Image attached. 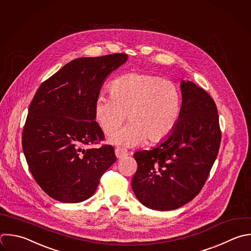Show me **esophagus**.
<instances>
[{
	"mask_svg": "<svg viewBox=\"0 0 251 251\" xmlns=\"http://www.w3.org/2000/svg\"><path fill=\"white\" fill-rule=\"evenodd\" d=\"M115 153H116V156H117L118 159H124L125 157H126L128 155L127 151H126V150H124V149H122L120 147L115 149Z\"/></svg>",
	"mask_w": 251,
	"mask_h": 251,
	"instance_id": "34e87169",
	"label": "esophagus"
}]
</instances>
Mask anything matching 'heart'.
I'll return each mask as SVG.
<instances>
[{
    "label": "heart",
    "instance_id": "obj_1",
    "mask_svg": "<svg viewBox=\"0 0 251 251\" xmlns=\"http://www.w3.org/2000/svg\"><path fill=\"white\" fill-rule=\"evenodd\" d=\"M111 96L99 95L94 101V119L110 135L128 114L131 122L110 141L130 147L145 138L149 142L166 139L176 126L181 112V94L172 81L146 73H130L115 79Z\"/></svg>",
    "mask_w": 251,
    "mask_h": 251
}]
</instances>
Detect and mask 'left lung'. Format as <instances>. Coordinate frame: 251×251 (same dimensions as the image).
<instances>
[{
    "label": "left lung",
    "instance_id": "left-lung-1",
    "mask_svg": "<svg viewBox=\"0 0 251 251\" xmlns=\"http://www.w3.org/2000/svg\"><path fill=\"white\" fill-rule=\"evenodd\" d=\"M178 123L166 140L133 154L137 170L131 186L137 199L158 211L177 209L202 189L217 158L221 129L216 104L191 81L180 83Z\"/></svg>",
    "mask_w": 251,
    "mask_h": 251
}]
</instances>
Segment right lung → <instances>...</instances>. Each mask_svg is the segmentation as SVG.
I'll return each mask as SVG.
<instances>
[{
  "instance_id": "1",
  "label": "right lung",
  "mask_w": 251,
  "mask_h": 251,
  "mask_svg": "<svg viewBox=\"0 0 251 251\" xmlns=\"http://www.w3.org/2000/svg\"><path fill=\"white\" fill-rule=\"evenodd\" d=\"M126 60V54L75 59L36 91L23 131V149L34 179L55 200L88 199L116 162L112 145L85 146L105 138L94 119V101L106 77Z\"/></svg>"
}]
</instances>
